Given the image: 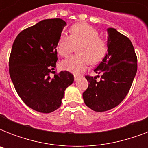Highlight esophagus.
Listing matches in <instances>:
<instances>
[{"mask_svg":"<svg viewBox=\"0 0 148 148\" xmlns=\"http://www.w3.org/2000/svg\"><path fill=\"white\" fill-rule=\"evenodd\" d=\"M79 78L78 75H77V74H74V81H77Z\"/></svg>","mask_w":148,"mask_h":148,"instance_id":"1","label":"esophagus"}]
</instances>
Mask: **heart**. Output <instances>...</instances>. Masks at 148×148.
<instances>
[{"mask_svg": "<svg viewBox=\"0 0 148 148\" xmlns=\"http://www.w3.org/2000/svg\"><path fill=\"white\" fill-rule=\"evenodd\" d=\"M77 55L69 57L61 62V67L74 74H80L89 63L96 64L103 60L108 52V43L100 38L97 29L85 23H77L70 28V36L61 34L57 43L58 53L67 57L75 47Z\"/></svg>", "mask_w": 148, "mask_h": 148, "instance_id": "1", "label": "heart"}]
</instances>
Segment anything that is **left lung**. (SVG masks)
<instances>
[{
	"instance_id": "obj_1",
	"label": "left lung",
	"mask_w": 148,
	"mask_h": 148,
	"mask_svg": "<svg viewBox=\"0 0 148 148\" xmlns=\"http://www.w3.org/2000/svg\"><path fill=\"white\" fill-rule=\"evenodd\" d=\"M108 53L95 69L97 77L86 75L88 88L83 93L88 108L103 112L117 107L128 94L138 70V58L132 43L114 28H108Z\"/></svg>"
}]
</instances>
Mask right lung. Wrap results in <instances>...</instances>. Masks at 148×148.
I'll return each mask as SVG.
<instances>
[{
	"label": "right lung",
	"instance_id": "add662e5",
	"mask_svg": "<svg viewBox=\"0 0 148 148\" xmlns=\"http://www.w3.org/2000/svg\"><path fill=\"white\" fill-rule=\"evenodd\" d=\"M65 25L60 18L43 20L20 32L12 45L9 74L13 84L24 103L38 112L60 108L65 89L74 81L71 72L53 71L57 43Z\"/></svg>",
	"mask_w": 148,
	"mask_h": 148
}]
</instances>
